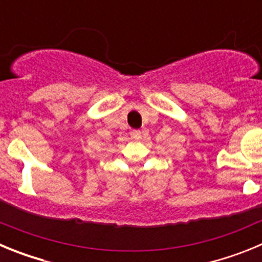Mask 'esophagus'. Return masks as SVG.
<instances>
[{
	"instance_id": "34e87169",
	"label": "esophagus",
	"mask_w": 262,
	"mask_h": 262,
	"mask_svg": "<svg viewBox=\"0 0 262 262\" xmlns=\"http://www.w3.org/2000/svg\"><path fill=\"white\" fill-rule=\"evenodd\" d=\"M142 131H140V129H134L133 131V138H135V139H140L142 138Z\"/></svg>"
}]
</instances>
